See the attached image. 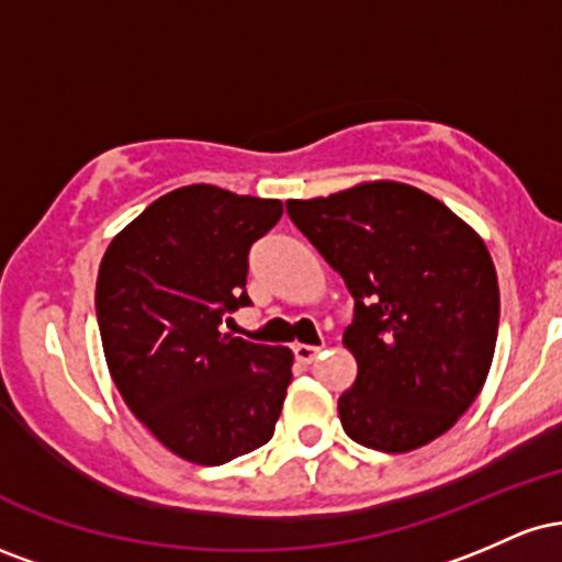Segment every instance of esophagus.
<instances>
[{"instance_id": "obj_1", "label": "esophagus", "mask_w": 562, "mask_h": 562, "mask_svg": "<svg viewBox=\"0 0 562 562\" xmlns=\"http://www.w3.org/2000/svg\"><path fill=\"white\" fill-rule=\"evenodd\" d=\"M293 353H295V359H299L301 364H312L314 359H317V353H319V346L295 344V346H293Z\"/></svg>"}]
</instances>
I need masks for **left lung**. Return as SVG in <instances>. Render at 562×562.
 <instances>
[{"instance_id": "1", "label": "left lung", "mask_w": 562, "mask_h": 562, "mask_svg": "<svg viewBox=\"0 0 562 562\" xmlns=\"http://www.w3.org/2000/svg\"><path fill=\"white\" fill-rule=\"evenodd\" d=\"M285 209L353 295L344 346L359 372L338 398L348 438L402 454L447 434L494 359L499 285L481 237L441 200L402 182Z\"/></svg>"}]
</instances>
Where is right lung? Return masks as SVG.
<instances>
[{
    "mask_svg": "<svg viewBox=\"0 0 562 562\" xmlns=\"http://www.w3.org/2000/svg\"><path fill=\"white\" fill-rule=\"evenodd\" d=\"M280 200L179 187L113 237L97 274V325L115 389L166 449L224 465L274 434L293 353L224 333L240 306L250 245Z\"/></svg>",
    "mask_w": 562,
    "mask_h": 562,
    "instance_id": "add662e5",
    "label": "right lung"
}]
</instances>
